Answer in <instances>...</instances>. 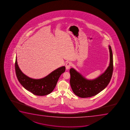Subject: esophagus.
<instances>
[{
	"mask_svg": "<svg viewBox=\"0 0 130 130\" xmlns=\"http://www.w3.org/2000/svg\"><path fill=\"white\" fill-rule=\"evenodd\" d=\"M71 62H67V63H66V65H65V67H66V69H69L70 68H71Z\"/></svg>",
	"mask_w": 130,
	"mask_h": 130,
	"instance_id": "obj_1",
	"label": "esophagus"
}]
</instances>
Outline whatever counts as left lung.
<instances>
[{
    "label": "left lung",
    "mask_w": 130,
    "mask_h": 130,
    "mask_svg": "<svg viewBox=\"0 0 130 130\" xmlns=\"http://www.w3.org/2000/svg\"><path fill=\"white\" fill-rule=\"evenodd\" d=\"M110 63L105 71L99 76L93 79L86 78L73 68L70 70L71 75L70 85L73 92L81 98L94 96L107 87L110 82L113 70L112 50L109 45Z\"/></svg>",
    "instance_id": "8db88e82"
}]
</instances>
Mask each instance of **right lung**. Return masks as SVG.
Wrapping results in <instances>:
<instances>
[{
  "instance_id": "add662e5",
  "label": "right lung",
  "mask_w": 130,
  "mask_h": 130,
  "mask_svg": "<svg viewBox=\"0 0 130 130\" xmlns=\"http://www.w3.org/2000/svg\"><path fill=\"white\" fill-rule=\"evenodd\" d=\"M17 60L16 57L15 70L16 76L20 84L27 91L39 96L46 95L52 92L55 89L59 77L65 71V67L62 66L43 78H31L21 71Z\"/></svg>"
}]
</instances>
